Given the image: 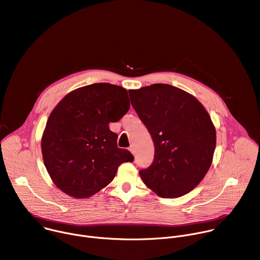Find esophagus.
<instances>
[{"mask_svg":"<svg viewBox=\"0 0 260 260\" xmlns=\"http://www.w3.org/2000/svg\"><path fill=\"white\" fill-rule=\"evenodd\" d=\"M129 151H131L133 154H135V148H134V146H131V147H129Z\"/></svg>","mask_w":260,"mask_h":260,"instance_id":"obj_1","label":"esophagus"}]
</instances>
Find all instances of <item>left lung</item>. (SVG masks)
<instances>
[{
  "instance_id": "left-lung-1",
  "label": "left lung",
  "mask_w": 260,
  "mask_h": 260,
  "mask_svg": "<svg viewBox=\"0 0 260 260\" xmlns=\"http://www.w3.org/2000/svg\"><path fill=\"white\" fill-rule=\"evenodd\" d=\"M128 92L154 143L152 165L139 172L143 182L160 198L188 193L208 173L216 147V128L206 108L192 94L170 84Z\"/></svg>"
}]
</instances>
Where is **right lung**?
Returning a JSON list of instances; mask_svg holds the SVG:
<instances>
[{"instance_id": "obj_1", "label": "right lung", "mask_w": 260, "mask_h": 260, "mask_svg": "<svg viewBox=\"0 0 260 260\" xmlns=\"http://www.w3.org/2000/svg\"><path fill=\"white\" fill-rule=\"evenodd\" d=\"M129 109L127 90L94 83L69 92L50 113L41 140L46 170L66 194L86 199L112 181L122 162L134 156L117 147L109 128Z\"/></svg>"}]
</instances>
